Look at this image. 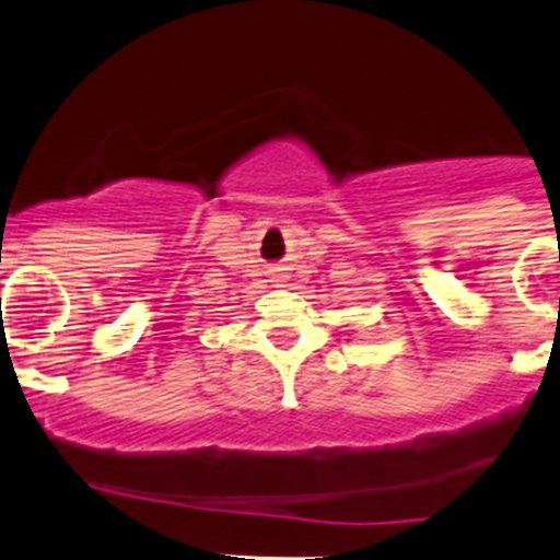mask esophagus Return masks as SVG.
Wrapping results in <instances>:
<instances>
[{"mask_svg":"<svg viewBox=\"0 0 560 560\" xmlns=\"http://www.w3.org/2000/svg\"><path fill=\"white\" fill-rule=\"evenodd\" d=\"M281 270H284V268H273V270H270V273H273V279H276V281L284 279V273H281Z\"/></svg>","mask_w":560,"mask_h":560,"instance_id":"34e87169","label":"esophagus"}]
</instances>
